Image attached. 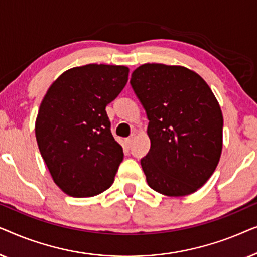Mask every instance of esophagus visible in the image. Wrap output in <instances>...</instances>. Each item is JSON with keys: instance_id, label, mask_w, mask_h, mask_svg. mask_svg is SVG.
Here are the masks:
<instances>
[{"instance_id": "34e87169", "label": "esophagus", "mask_w": 257, "mask_h": 257, "mask_svg": "<svg viewBox=\"0 0 257 257\" xmlns=\"http://www.w3.org/2000/svg\"><path fill=\"white\" fill-rule=\"evenodd\" d=\"M135 138H136V135H135V133H133V135L130 136L128 138L125 139V144H126V145H127V147H131L132 146L133 142H135Z\"/></svg>"}]
</instances>
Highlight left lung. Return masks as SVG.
Instances as JSON below:
<instances>
[{
  "label": "left lung",
  "instance_id": "8db88e82",
  "mask_svg": "<svg viewBox=\"0 0 257 257\" xmlns=\"http://www.w3.org/2000/svg\"><path fill=\"white\" fill-rule=\"evenodd\" d=\"M130 83L150 120L151 149L140 160L147 184L168 196L198 191L222 151L223 117L210 87L192 70L156 63L137 68Z\"/></svg>",
  "mask_w": 257,
  "mask_h": 257
}]
</instances>
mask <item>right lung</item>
<instances>
[{
	"instance_id": "1",
	"label": "right lung",
	"mask_w": 257,
	"mask_h": 257,
	"mask_svg": "<svg viewBox=\"0 0 257 257\" xmlns=\"http://www.w3.org/2000/svg\"><path fill=\"white\" fill-rule=\"evenodd\" d=\"M128 68L87 64L62 73L38 110L35 133L55 184L73 198L100 194L124 158L106 105L127 83Z\"/></svg>"
}]
</instances>
